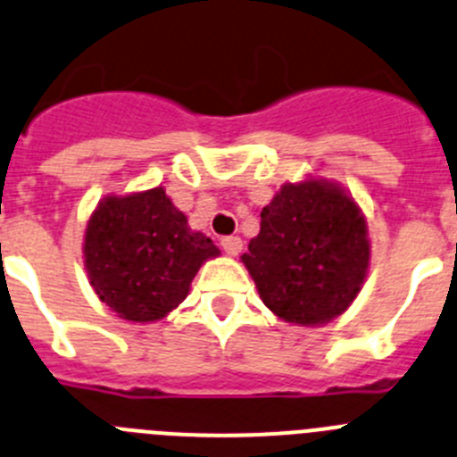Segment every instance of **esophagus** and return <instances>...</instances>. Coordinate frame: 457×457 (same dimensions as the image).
I'll return each mask as SVG.
<instances>
[{
  "label": "esophagus",
  "mask_w": 457,
  "mask_h": 457,
  "mask_svg": "<svg viewBox=\"0 0 457 457\" xmlns=\"http://www.w3.org/2000/svg\"><path fill=\"white\" fill-rule=\"evenodd\" d=\"M220 245H223L225 253L232 254V257L244 250V241H241V237H223L220 238Z\"/></svg>",
  "instance_id": "esophagus-1"
}]
</instances>
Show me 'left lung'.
<instances>
[{"mask_svg":"<svg viewBox=\"0 0 457 457\" xmlns=\"http://www.w3.org/2000/svg\"><path fill=\"white\" fill-rule=\"evenodd\" d=\"M241 259L270 312L319 326L346 310L364 282L367 223L337 187L287 184L262 209L259 234Z\"/></svg>","mask_w":457,"mask_h":457,"instance_id":"8db88e82","label":"left lung"}]
</instances>
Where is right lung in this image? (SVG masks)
Segmentation results:
<instances>
[{"mask_svg": "<svg viewBox=\"0 0 457 457\" xmlns=\"http://www.w3.org/2000/svg\"><path fill=\"white\" fill-rule=\"evenodd\" d=\"M86 269L102 303L118 316L147 323L187 298L212 238L191 232L162 187L127 198H106L86 228Z\"/></svg>", "mask_w": 457, "mask_h": 457, "instance_id": "1", "label": "right lung"}]
</instances>
